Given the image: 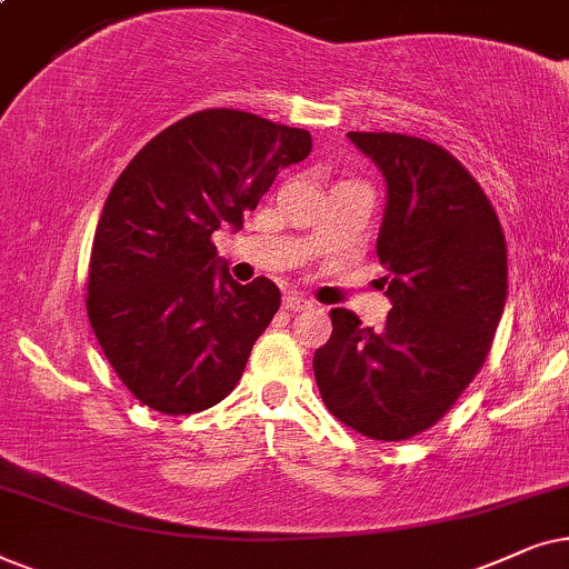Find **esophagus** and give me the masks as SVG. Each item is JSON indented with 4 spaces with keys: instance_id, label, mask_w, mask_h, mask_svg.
Returning <instances> with one entry per match:
<instances>
[{
    "instance_id": "34e87169",
    "label": "esophagus",
    "mask_w": 569,
    "mask_h": 569,
    "mask_svg": "<svg viewBox=\"0 0 569 569\" xmlns=\"http://www.w3.org/2000/svg\"><path fill=\"white\" fill-rule=\"evenodd\" d=\"M315 305L305 297H299V293H289V297H283V309L286 312H305V309H312Z\"/></svg>"
}]
</instances>
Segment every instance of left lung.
Here are the masks:
<instances>
[{
    "label": "left lung",
    "instance_id": "left-lung-1",
    "mask_svg": "<svg viewBox=\"0 0 569 569\" xmlns=\"http://www.w3.org/2000/svg\"><path fill=\"white\" fill-rule=\"evenodd\" d=\"M348 138L388 181L377 257L392 309L377 332L332 309L315 380L340 423L400 442L435 427L481 372L507 301V244L481 184L442 146L400 132Z\"/></svg>",
    "mask_w": 569,
    "mask_h": 569
}]
</instances>
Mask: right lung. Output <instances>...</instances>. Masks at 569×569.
Masks as SVG:
<instances>
[{
    "mask_svg": "<svg viewBox=\"0 0 569 569\" xmlns=\"http://www.w3.org/2000/svg\"><path fill=\"white\" fill-rule=\"evenodd\" d=\"M312 134L239 109L173 121L119 173L88 264V317L101 351L142 406L189 416L237 388L280 307L270 278L216 270L213 233L239 226Z\"/></svg>",
    "mask_w": 569,
    "mask_h": 569,
    "instance_id": "obj_1",
    "label": "right lung"
}]
</instances>
